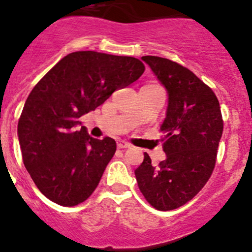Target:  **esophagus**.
Wrapping results in <instances>:
<instances>
[{
	"label": "esophagus",
	"mask_w": 252,
	"mask_h": 252,
	"mask_svg": "<svg viewBox=\"0 0 252 252\" xmlns=\"http://www.w3.org/2000/svg\"><path fill=\"white\" fill-rule=\"evenodd\" d=\"M130 146H131V145L129 144V142L123 141V140H122V141H121V140H119V141L117 142V147L118 148H129Z\"/></svg>",
	"instance_id": "34e87169"
}]
</instances>
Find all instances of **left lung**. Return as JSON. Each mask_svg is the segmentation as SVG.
I'll list each match as a JSON object with an SVG mask.
<instances>
[{
	"instance_id": "obj_1",
	"label": "left lung",
	"mask_w": 252,
	"mask_h": 252,
	"mask_svg": "<svg viewBox=\"0 0 252 252\" xmlns=\"http://www.w3.org/2000/svg\"><path fill=\"white\" fill-rule=\"evenodd\" d=\"M168 93L160 126L166 158L153 166L147 153L135 170L144 197L157 210L180 208L198 194L215 166L223 131L214 92L192 71L165 58H141Z\"/></svg>"
}]
</instances>
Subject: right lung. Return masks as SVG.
Listing matches in <instances>:
<instances>
[{"label":"right lung","mask_w":252,"mask_h":252,"mask_svg":"<svg viewBox=\"0 0 252 252\" xmlns=\"http://www.w3.org/2000/svg\"><path fill=\"white\" fill-rule=\"evenodd\" d=\"M133 57L84 50L63 57L30 93L18 137L24 165L49 200L75 206L88 199L116 152L111 137L94 139L78 121L144 73Z\"/></svg>","instance_id":"obj_1"}]
</instances>
